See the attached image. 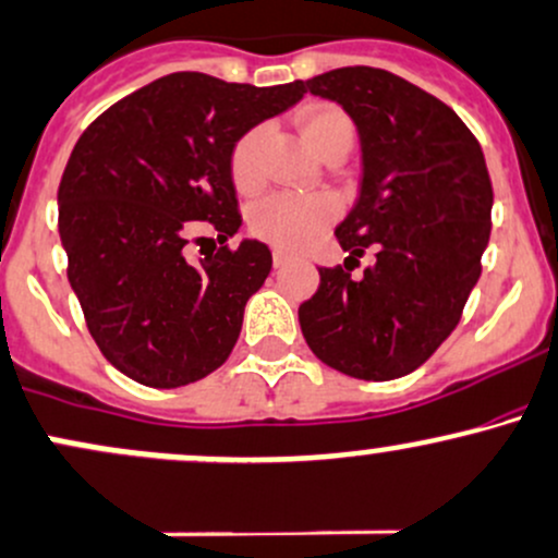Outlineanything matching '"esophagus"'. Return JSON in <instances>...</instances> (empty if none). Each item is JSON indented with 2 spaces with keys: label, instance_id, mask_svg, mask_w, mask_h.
<instances>
[{
  "label": "esophagus",
  "instance_id": "esophagus-1",
  "mask_svg": "<svg viewBox=\"0 0 558 558\" xmlns=\"http://www.w3.org/2000/svg\"><path fill=\"white\" fill-rule=\"evenodd\" d=\"M289 259H291V256L289 254H286V251H280V248H275L272 251V265L275 267H283V265H289Z\"/></svg>",
  "mask_w": 558,
  "mask_h": 558
}]
</instances>
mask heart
<instances>
[{
  "instance_id": "b5f03b06",
  "label": "heart",
  "mask_w": 558,
  "mask_h": 558,
  "mask_svg": "<svg viewBox=\"0 0 558 558\" xmlns=\"http://www.w3.org/2000/svg\"><path fill=\"white\" fill-rule=\"evenodd\" d=\"M302 134L317 156L333 145H352L354 124L341 108L317 102L302 113ZM267 126H251L235 140L230 150V174L241 190H254L262 182V145ZM339 214L333 198L328 195L302 193H272L256 201L248 211V228L256 238L280 248H302L315 241Z\"/></svg>"
}]
</instances>
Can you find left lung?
<instances>
[{
	"instance_id": "left-lung-1",
	"label": "left lung",
	"mask_w": 558,
	"mask_h": 558,
	"mask_svg": "<svg viewBox=\"0 0 558 558\" xmlns=\"http://www.w3.org/2000/svg\"><path fill=\"white\" fill-rule=\"evenodd\" d=\"M307 89L357 124L363 185L336 228L347 262L320 267L299 326L330 368L400 378L448 339L480 280L493 211L485 156L456 110L384 69H336ZM368 250L374 265L352 279Z\"/></svg>"
}]
</instances>
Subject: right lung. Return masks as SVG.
Returning <instances> with one entry per match:
<instances>
[{
	"label": "right lung",
	"mask_w": 558,
	"mask_h": 558,
	"mask_svg": "<svg viewBox=\"0 0 558 558\" xmlns=\"http://www.w3.org/2000/svg\"><path fill=\"white\" fill-rule=\"evenodd\" d=\"M304 92L169 73L113 102L73 145L58 187L69 283L102 357L132 381L185 387L230 357L272 269L265 243L228 246L241 228L230 150ZM201 221L223 246L190 266L186 232Z\"/></svg>",
	"instance_id": "add662e5"
}]
</instances>
